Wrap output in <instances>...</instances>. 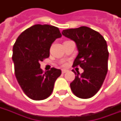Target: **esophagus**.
<instances>
[{
	"label": "esophagus",
	"mask_w": 121,
	"mask_h": 121,
	"mask_svg": "<svg viewBox=\"0 0 121 121\" xmlns=\"http://www.w3.org/2000/svg\"><path fill=\"white\" fill-rule=\"evenodd\" d=\"M67 72V70H65V69H63L62 70V73L63 74H64V73H65Z\"/></svg>",
	"instance_id": "obj_1"
}]
</instances>
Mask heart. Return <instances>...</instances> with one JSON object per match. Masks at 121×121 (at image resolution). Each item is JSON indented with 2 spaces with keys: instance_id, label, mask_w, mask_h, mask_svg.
I'll use <instances>...</instances> for the list:
<instances>
[{
  "instance_id": "b5f03b06",
  "label": "heart",
  "mask_w": 121,
  "mask_h": 121,
  "mask_svg": "<svg viewBox=\"0 0 121 121\" xmlns=\"http://www.w3.org/2000/svg\"><path fill=\"white\" fill-rule=\"evenodd\" d=\"M63 66H65V64H63Z\"/></svg>"
}]
</instances>
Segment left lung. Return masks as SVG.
I'll use <instances>...</instances> for the list:
<instances>
[{
  "label": "left lung",
  "instance_id": "1",
  "mask_svg": "<svg viewBox=\"0 0 121 121\" xmlns=\"http://www.w3.org/2000/svg\"><path fill=\"white\" fill-rule=\"evenodd\" d=\"M62 34L77 44L79 54L73 67L79 66L84 70L81 74L72 70L76 76L70 84L71 89L79 98H91L102 87L108 72L106 41L100 33L86 26L63 30Z\"/></svg>",
  "mask_w": 121,
  "mask_h": 121
}]
</instances>
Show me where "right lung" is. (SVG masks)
Returning <instances> with one entry per match:
<instances>
[{"label":"right lung","instance_id":"obj_1","mask_svg":"<svg viewBox=\"0 0 121 121\" xmlns=\"http://www.w3.org/2000/svg\"><path fill=\"white\" fill-rule=\"evenodd\" d=\"M61 36L56 27L37 24L23 31L14 44L12 58L15 77L22 90L32 100L48 98L61 75L60 69L54 67L44 73L40 64L48 58L51 45Z\"/></svg>","mask_w":121,"mask_h":121}]
</instances>
